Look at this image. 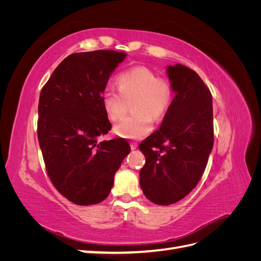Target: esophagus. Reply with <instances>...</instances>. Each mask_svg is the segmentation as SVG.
I'll return each instance as SVG.
<instances>
[{
    "label": "esophagus",
    "instance_id": "esophagus-1",
    "mask_svg": "<svg viewBox=\"0 0 261 261\" xmlns=\"http://www.w3.org/2000/svg\"><path fill=\"white\" fill-rule=\"evenodd\" d=\"M137 147H138V144L135 143V141H132V143H130V148H132V150L137 149Z\"/></svg>",
    "mask_w": 261,
    "mask_h": 261
}]
</instances>
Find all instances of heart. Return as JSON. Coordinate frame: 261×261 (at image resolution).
Segmentation results:
<instances>
[{
    "mask_svg": "<svg viewBox=\"0 0 261 261\" xmlns=\"http://www.w3.org/2000/svg\"><path fill=\"white\" fill-rule=\"evenodd\" d=\"M118 89L107 86L102 92V106L110 120L120 121L127 111V101H134L135 114L125 117L114 132L118 136L140 139L152 130L153 118H160L168 111L173 98V88L169 81L146 66H136L125 70L117 77Z\"/></svg>",
    "mask_w": 261,
    "mask_h": 261,
    "instance_id": "b5f03b06",
    "label": "heart"
}]
</instances>
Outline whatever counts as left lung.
Returning a JSON list of instances; mask_svg holds the SVG:
<instances>
[{"label":"left lung","instance_id":"8db88e82","mask_svg":"<svg viewBox=\"0 0 261 261\" xmlns=\"http://www.w3.org/2000/svg\"><path fill=\"white\" fill-rule=\"evenodd\" d=\"M173 98L160 128L139 145L140 187L155 204L183 199L198 184L213 147L212 96L195 70L168 66ZM167 143V145H164Z\"/></svg>","mask_w":261,"mask_h":261}]
</instances>
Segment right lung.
Segmentation results:
<instances>
[{
    "mask_svg": "<svg viewBox=\"0 0 261 261\" xmlns=\"http://www.w3.org/2000/svg\"><path fill=\"white\" fill-rule=\"evenodd\" d=\"M126 57L113 50L70 54L40 92L38 140L46 172L58 192L80 206L107 198L130 151L123 138L98 143L112 127L102 92Z\"/></svg>",
    "mask_w": 261,
    "mask_h": 261,
    "instance_id": "right-lung-1",
    "label": "right lung"
}]
</instances>
